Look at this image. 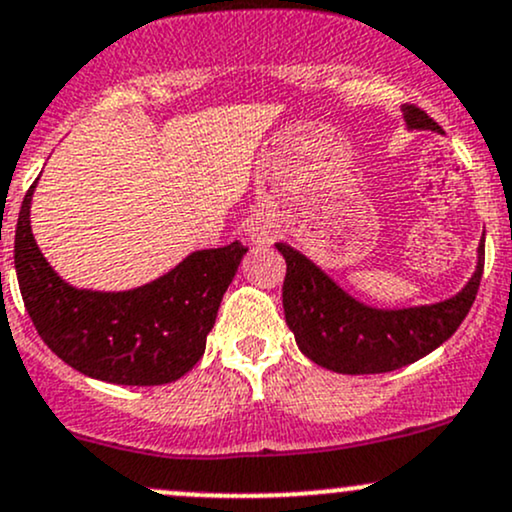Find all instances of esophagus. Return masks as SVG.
I'll return each instance as SVG.
<instances>
[{
    "label": "esophagus",
    "instance_id": "1",
    "mask_svg": "<svg viewBox=\"0 0 512 512\" xmlns=\"http://www.w3.org/2000/svg\"><path fill=\"white\" fill-rule=\"evenodd\" d=\"M250 240L255 245H269V243H272V235H269V230L265 226L255 223V226L250 228Z\"/></svg>",
    "mask_w": 512,
    "mask_h": 512
}]
</instances>
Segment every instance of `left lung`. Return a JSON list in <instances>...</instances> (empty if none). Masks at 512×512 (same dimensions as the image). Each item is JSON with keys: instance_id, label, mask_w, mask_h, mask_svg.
I'll return each instance as SVG.
<instances>
[{"instance_id": "8db88e82", "label": "left lung", "mask_w": 512, "mask_h": 512, "mask_svg": "<svg viewBox=\"0 0 512 512\" xmlns=\"http://www.w3.org/2000/svg\"><path fill=\"white\" fill-rule=\"evenodd\" d=\"M403 119L415 131H440L415 104H403ZM484 243L474 277L452 299L432 306L381 308L364 306L294 247L277 243L286 260L282 289L286 325L311 362L338 374H384L418 362L454 335L469 313L484 274Z\"/></svg>"}]
</instances>
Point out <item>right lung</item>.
I'll list each match as a JSON object with an SVG mask.
<instances>
[{
    "label": "right lung",
    "instance_id": "right-lung-1",
    "mask_svg": "<svg viewBox=\"0 0 512 512\" xmlns=\"http://www.w3.org/2000/svg\"><path fill=\"white\" fill-rule=\"evenodd\" d=\"M31 184L19 211L14 265L38 335L65 364L123 386L177 381L199 362L218 306L247 247L192 252L172 272L131 291L75 289L48 265L31 233Z\"/></svg>",
    "mask_w": 512,
    "mask_h": 512
}]
</instances>
